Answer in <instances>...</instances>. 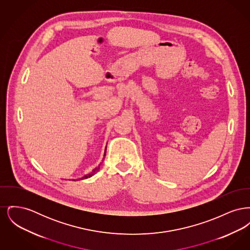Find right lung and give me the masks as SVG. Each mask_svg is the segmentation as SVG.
<instances>
[{
  "mask_svg": "<svg viewBox=\"0 0 250 250\" xmlns=\"http://www.w3.org/2000/svg\"><path fill=\"white\" fill-rule=\"evenodd\" d=\"M106 151H107V146H106V149H105V152H104V157H103V159L105 158V155H106ZM103 161V160H102ZM101 164L102 163H100L99 165H98V167H95L90 173H88V174H86V175H84L83 177V178H80L78 179V180H83V179H87V178H90V177H92L93 175H95V173L98 171V169L100 168V166H101ZM73 181H75V180H73Z\"/></svg>",
  "mask_w": 250,
  "mask_h": 250,
  "instance_id": "add662e5",
  "label": "right lung"
}]
</instances>
